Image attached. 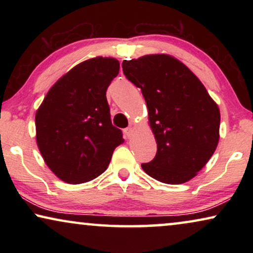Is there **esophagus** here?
I'll return each mask as SVG.
<instances>
[{
    "instance_id": "obj_1",
    "label": "esophagus",
    "mask_w": 253,
    "mask_h": 253,
    "mask_svg": "<svg viewBox=\"0 0 253 253\" xmlns=\"http://www.w3.org/2000/svg\"><path fill=\"white\" fill-rule=\"evenodd\" d=\"M124 133L127 138H130L131 134H132V126H127L126 129H124Z\"/></svg>"
}]
</instances>
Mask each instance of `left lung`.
<instances>
[{"instance_id": "obj_1", "label": "left lung", "mask_w": 253, "mask_h": 253, "mask_svg": "<svg viewBox=\"0 0 253 253\" xmlns=\"http://www.w3.org/2000/svg\"><path fill=\"white\" fill-rule=\"evenodd\" d=\"M122 68L141 89L158 145L155 158L141 168L167 184L190 181L219 143V107L197 76L170 55H145L123 61Z\"/></svg>"}]
</instances>
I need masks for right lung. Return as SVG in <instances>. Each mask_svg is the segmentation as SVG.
<instances>
[{"label":"right lung","instance_id":"1","mask_svg":"<svg viewBox=\"0 0 253 253\" xmlns=\"http://www.w3.org/2000/svg\"><path fill=\"white\" fill-rule=\"evenodd\" d=\"M119 71L113 57L82 62L55 83L37 110L38 147L62 181L81 184L98 177L124 141L112 124L106 98Z\"/></svg>","mask_w":253,"mask_h":253}]
</instances>
